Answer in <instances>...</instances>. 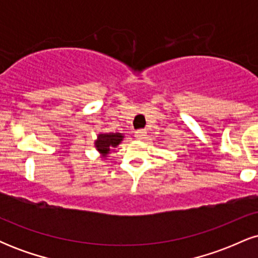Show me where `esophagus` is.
Here are the masks:
<instances>
[{
  "label": "esophagus",
  "mask_w": 258,
  "mask_h": 258,
  "mask_svg": "<svg viewBox=\"0 0 258 258\" xmlns=\"http://www.w3.org/2000/svg\"><path fill=\"white\" fill-rule=\"evenodd\" d=\"M146 136H147V132L144 131V130H138V131L135 132V137L139 139V141H142V139L146 138Z\"/></svg>",
  "instance_id": "esophagus-1"
}]
</instances>
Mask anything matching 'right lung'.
I'll list each match as a JSON object with an SVG mask.
<instances>
[{
    "label": "right lung",
    "instance_id": "add662e5",
    "mask_svg": "<svg viewBox=\"0 0 258 258\" xmlns=\"http://www.w3.org/2000/svg\"><path fill=\"white\" fill-rule=\"evenodd\" d=\"M123 139L122 133H99L98 138L94 142L97 150L105 158L112 148H116Z\"/></svg>",
    "mask_w": 258,
    "mask_h": 258
}]
</instances>
